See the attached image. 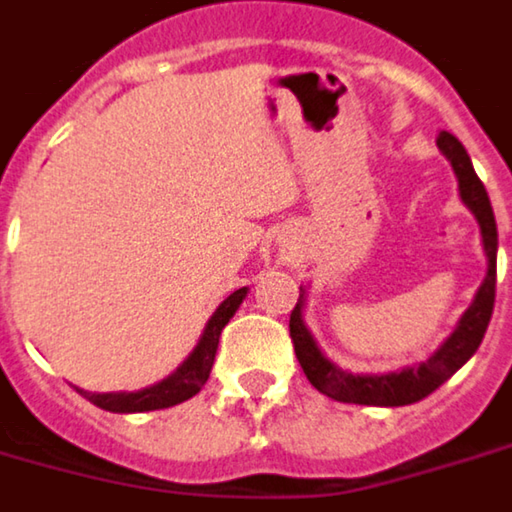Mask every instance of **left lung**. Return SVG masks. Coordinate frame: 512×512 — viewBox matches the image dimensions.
Segmentation results:
<instances>
[{
	"label": "left lung",
	"mask_w": 512,
	"mask_h": 512,
	"mask_svg": "<svg viewBox=\"0 0 512 512\" xmlns=\"http://www.w3.org/2000/svg\"><path fill=\"white\" fill-rule=\"evenodd\" d=\"M440 152L451 163L458 181V196L464 207L474 214L479 233H482V248L487 256V274L482 285L476 290L474 300L464 310V316L458 318L453 334L440 344L425 362L406 365L391 373H349L339 368L334 360L326 357L318 347L316 336L305 323V300H308V287L300 285L298 305L292 308L290 316V336L295 344V355L300 360V368L308 375V381L326 393L329 399L344 401V404H365V406H406L414 401H422L430 396L435 388L443 386L458 368H464L466 362L474 357L484 339V331L492 318L495 308V285H497V222L492 204H489L487 189L476 176L471 165L469 152L464 144L458 142L453 134L443 131L438 139Z\"/></svg>",
	"instance_id": "1"
}]
</instances>
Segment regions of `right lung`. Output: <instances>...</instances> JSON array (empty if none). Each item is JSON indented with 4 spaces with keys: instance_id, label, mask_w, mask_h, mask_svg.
Returning <instances> with one entry per match:
<instances>
[{
    "instance_id": "1",
    "label": "right lung",
    "mask_w": 512,
    "mask_h": 512,
    "mask_svg": "<svg viewBox=\"0 0 512 512\" xmlns=\"http://www.w3.org/2000/svg\"><path fill=\"white\" fill-rule=\"evenodd\" d=\"M248 287H240V290L230 292L225 300L220 303V308L214 310L212 318L204 326L202 336L196 347L191 349V355L178 365L168 378H163L160 383L150 388H142V391H113V393H93L85 391V388H77V391L85 396L87 401H93L95 406L106 409V412L116 414H134V412H155V409H168V406H176L181 401L191 399L196 393L202 391V386L207 383L209 373H212L214 355H217V344H220V334L227 326V321L235 316V310L240 308V303L246 300Z\"/></svg>"
}]
</instances>
